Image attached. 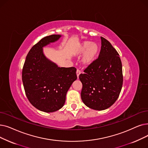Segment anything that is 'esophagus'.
<instances>
[{
    "mask_svg": "<svg viewBox=\"0 0 148 148\" xmlns=\"http://www.w3.org/2000/svg\"><path fill=\"white\" fill-rule=\"evenodd\" d=\"M81 72L80 71L79 69H77V71H76V74H77V78L79 79V75L80 74Z\"/></svg>",
    "mask_w": 148,
    "mask_h": 148,
    "instance_id": "esophagus-1",
    "label": "esophagus"
}]
</instances>
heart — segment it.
I'll return each mask as SVG.
<instances>
[{
	"mask_svg": "<svg viewBox=\"0 0 148 148\" xmlns=\"http://www.w3.org/2000/svg\"><path fill=\"white\" fill-rule=\"evenodd\" d=\"M99 52V46L95 42L85 41L81 43L75 49L77 55L82 54L81 62L83 65L88 66L92 63L98 56Z\"/></svg>",
	"mask_w": 148,
	"mask_h": 148,
	"instance_id": "1",
	"label": "heart"
}]
</instances>
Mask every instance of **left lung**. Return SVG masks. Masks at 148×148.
Wrapping results in <instances>:
<instances>
[{"instance_id":"left-lung-1","label":"left lung","mask_w":148,"mask_h":148,"mask_svg":"<svg viewBox=\"0 0 148 148\" xmlns=\"http://www.w3.org/2000/svg\"><path fill=\"white\" fill-rule=\"evenodd\" d=\"M101 40L99 57L79 75L83 102L98 111L110 108L117 100L123 80L119 53L105 38L101 37Z\"/></svg>"}]
</instances>
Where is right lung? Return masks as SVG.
I'll use <instances>...</instances> for the list:
<instances>
[{"label":"right lung","mask_w":148,"mask_h":148,"mask_svg":"<svg viewBox=\"0 0 148 148\" xmlns=\"http://www.w3.org/2000/svg\"><path fill=\"white\" fill-rule=\"evenodd\" d=\"M60 35L46 36L31 48L22 69L27 97L37 110L53 112L65 104L66 92L77 79L74 67H58L44 56L43 47L57 41Z\"/></svg>","instance_id":"add662e5"}]
</instances>
